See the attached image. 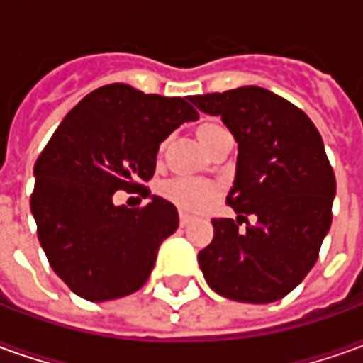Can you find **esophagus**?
Listing matches in <instances>:
<instances>
[{"instance_id":"obj_1","label":"esophagus","mask_w":363,"mask_h":363,"mask_svg":"<svg viewBox=\"0 0 363 363\" xmlns=\"http://www.w3.org/2000/svg\"><path fill=\"white\" fill-rule=\"evenodd\" d=\"M179 221H181V225L184 228V225H189L190 221H192V216H190V213H186V212H181V213H179Z\"/></svg>"}]
</instances>
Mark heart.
I'll use <instances>...</instances> for the list:
<instances>
[{
    "label": "heart",
    "mask_w": 363,
    "mask_h": 363,
    "mask_svg": "<svg viewBox=\"0 0 363 363\" xmlns=\"http://www.w3.org/2000/svg\"><path fill=\"white\" fill-rule=\"evenodd\" d=\"M225 134H229L228 128L218 122H206L198 128V138L204 147L212 145L216 140H220ZM161 194L177 208L189 212H204L220 196V184L212 181H200V179H173L163 184Z\"/></svg>",
    "instance_id": "obj_1"
}]
</instances>
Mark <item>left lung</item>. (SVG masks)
I'll return each instance as SVG.
<instances>
[{"mask_svg":"<svg viewBox=\"0 0 363 363\" xmlns=\"http://www.w3.org/2000/svg\"><path fill=\"white\" fill-rule=\"evenodd\" d=\"M190 101L221 116L239 143L225 200L237 221L212 220V243L198 252L206 281L233 301L281 299L315 267L333 221L335 171L319 130L296 104L255 85ZM243 220L247 228L239 230Z\"/></svg>","mask_w":363,"mask_h":363,"instance_id":"8db88e82","label":"left lung"}]
</instances>
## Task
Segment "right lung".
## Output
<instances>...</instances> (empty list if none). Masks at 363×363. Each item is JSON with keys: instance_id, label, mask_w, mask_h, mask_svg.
Wrapping results in <instances>:
<instances>
[{"instance_id": "add662e5", "label": "right lung", "mask_w": 363, "mask_h": 363, "mask_svg": "<svg viewBox=\"0 0 363 363\" xmlns=\"http://www.w3.org/2000/svg\"><path fill=\"white\" fill-rule=\"evenodd\" d=\"M189 99V96H186ZM182 96L145 95L112 83L83 96L35 163L30 212L46 259L67 288L89 301L130 296L150 278L159 245L179 228L169 200L114 206L116 190L142 189L159 143L198 112Z\"/></svg>"}]
</instances>
